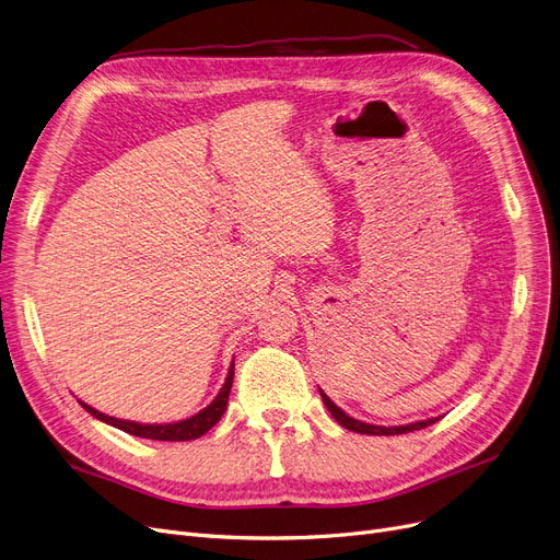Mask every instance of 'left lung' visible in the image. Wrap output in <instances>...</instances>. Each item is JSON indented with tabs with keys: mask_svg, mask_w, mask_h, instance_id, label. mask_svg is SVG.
I'll use <instances>...</instances> for the list:
<instances>
[{
	"mask_svg": "<svg viewBox=\"0 0 560 560\" xmlns=\"http://www.w3.org/2000/svg\"><path fill=\"white\" fill-rule=\"evenodd\" d=\"M322 395V401H325V406L329 408V413L336 418V422L349 431H357V433H368V435H397V433H408V431H418V429H424L429 424L435 422V418L431 420H422V422H413V424H406V427H376V424H368V422H361V420H354L349 418L342 408H338L325 393L319 390Z\"/></svg>",
	"mask_w": 560,
	"mask_h": 560,
	"instance_id": "left-lung-1",
	"label": "left lung"
}]
</instances>
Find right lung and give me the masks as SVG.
<instances>
[{
  "mask_svg": "<svg viewBox=\"0 0 560 560\" xmlns=\"http://www.w3.org/2000/svg\"><path fill=\"white\" fill-rule=\"evenodd\" d=\"M231 386H233V363L229 368L226 381H224L222 390L218 393V397L203 410H199L197 416H192L188 420H182V422H172V424H140V422H129V420H117V418L104 416L102 410H95L93 406H88L83 401H79V404L88 410V413L95 416L97 420H102V422H106L115 429H122L131 435L150 438V440H170V443H184V440H195V438L203 435L206 431L213 429L220 422V418L224 416V410H226Z\"/></svg>",
  "mask_w": 560,
  "mask_h": 560,
  "instance_id": "add662e5",
  "label": "right lung"
}]
</instances>
